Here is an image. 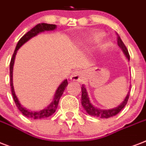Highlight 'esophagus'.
Listing matches in <instances>:
<instances>
[{"mask_svg":"<svg viewBox=\"0 0 146 146\" xmlns=\"http://www.w3.org/2000/svg\"><path fill=\"white\" fill-rule=\"evenodd\" d=\"M83 73L81 71H75L72 73L71 75V79L72 81H81L83 79Z\"/></svg>","mask_w":146,"mask_h":146,"instance_id":"34e87169","label":"esophagus"}]
</instances>
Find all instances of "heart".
<instances>
[{
    "mask_svg": "<svg viewBox=\"0 0 146 146\" xmlns=\"http://www.w3.org/2000/svg\"><path fill=\"white\" fill-rule=\"evenodd\" d=\"M104 36V34L103 33H96V34H94L93 36V39L94 40H95V41H98V40H99V39L101 38V37Z\"/></svg>",
    "mask_w": 146,
    "mask_h": 146,
    "instance_id": "heart-1",
    "label": "heart"
}]
</instances>
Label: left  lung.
<instances>
[{
	"instance_id": "left-lung-1",
	"label": "left lung",
	"mask_w": 146,
	"mask_h": 146,
	"mask_svg": "<svg viewBox=\"0 0 146 146\" xmlns=\"http://www.w3.org/2000/svg\"><path fill=\"white\" fill-rule=\"evenodd\" d=\"M117 43L118 46L121 48L124 54L126 55L129 60V54L128 49L126 48L125 44L123 43V42L122 41V39H120V37L117 33ZM81 104L86 110V112L94 117H99V118H109V117H112V116H115L117 113H119V112L121 111L123 109L124 107L126 106L127 102H128L129 98V92L127 94L126 99L124 100V101L121 104L119 105V107H116L114 109L109 110H100L98 108H96L95 107H94L93 105L91 104V103L89 100L88 95V92L86 91V88L82 85L81 87Z\"/></svg>"
}]
</instances>
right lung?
<instances>
[{"instance_id": "1", "label": "right lung", "mask_w": 146, "mask_h": 146, "mask_svg": "<svg viewBox=\"0 0 146 146\" xmlns=\"http://www.w3.org/2000/svg\"><path fill=\"white\" fill-rule=\"evenodd\" d=\"M55 24H48V23H39L37 24L36 27L33 28L32 30H30L29 32H27L23 36L21 37V39L18 41L17 45L16 46L15 50L13 54V56L11 58V63H10V77H11V92H12V95H13V98L14 100V102L16 104V106L17 107L18 110L22 113L25 116L31 118V119H44V118H47L48 116H52L54 113L55 112L56 109H57L58 105V102L60 100V98L62 95L63 92L65 91V88L68 85L67 79L63 81L62 83L61 84L59 87L58 88L56 93L55 94V98L53 99L52 102L50 104L48 105V107L45 108V109L42 110L40 111H31L29 110L26 109L24 107H22V105L20 104L19 100H18L17 96L15 95V92L13 90V63H14V59H15V55L17 54V52L20 48V47L22 45L27 42L30 39H31L32 37L36 36L39 33L45 31V30H55Z\"/></svg>"}]
</instances>
